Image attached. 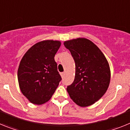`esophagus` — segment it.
<instances>
[{"label": "esophagus", "instance_id": "obj_1", "mask_svg": "<svg viewBox=\"0 0 130 130\" xmlns=\"http://www.w3.org/2000/svg\"><path fill=\"white\" fill-rule=\"evenodd\" d=\"M60 75L62 76V77H63L64 75V72H61V73H60Z\"/></svg>", "mask_w": 130, "mask_h": 130}]
</instances>
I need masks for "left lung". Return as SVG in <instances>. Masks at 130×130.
<instances>
[{
	"label": "left lung",
	"instance_id": "8db88e82",
	"mask_svg": "<svg viewBox=\"0 0 130 130\" xmlns=\"http://www.w3.org/2000/svg\"><path fill=\"white\" fill-rule=\"evenodd\" d=\"M64 45L75 63V79L68 86V92L77 105H92L104 96L109 85V63L100 49L88 39H73Z\"/></svg>",
	"mask_w": 130,
	"mask_h": 130
}]
</instances>
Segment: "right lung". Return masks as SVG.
<instances>
[{
  "mask_svg": "<svg viewBox=\"0 0 130 130\" xmlns=\"http://www.w3.org/2000/svg\"><path fill=\"white\" fill-rule=\"evenodd\" d=\"M60 45L59 41L40 42L21 60L18 71L19 88L32 104L42 105L48 102L62 80L54 58Z\"/></svg>",
  "mask_w": 130,
  "mask_h": 130,
  "instance_id": "add662e5",
  "label": "right lung"
}]
</instances>
